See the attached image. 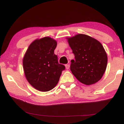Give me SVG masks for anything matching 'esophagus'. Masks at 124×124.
Segmentation results:
<instances>
[{"label":"esophagus","mask_w":124,"mask_h":124,"mask_svg":"<svg viewBox=\"0 0 124 124\" xmlns=\"http://www.w3.org/2000/svg\"><path fill=\"white\" fill-rule=\"evenodd\" d=\"M65 67L66 69H69L70 68V65L69 64H66V65H65Z\"/></svg>","instance_id":"1"}]
</instances>
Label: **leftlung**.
<instances>
[{
  "instance_id": "8db88e82",
  "label": "left lung",
  "mask_w": 124,
  "mask_h": 124,
  "mask_svg": "<svg viewBox=\"0 0 124 124\" xmlns=\"http://www.w3.org/2000/svg\"><path fill=\"white\" fill-rule=\"evenodd\" d=\"M67 39L75 56L70 65L75 77L86 85L99 81L108 63L107 54L102 44L85 34H79Z\"/></svg>"
}]
</instances>
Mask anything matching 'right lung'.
Here are the masks:
<instances>
[{
    "mask_svg": "<svg viewBox=\"0 0 124 124\" xmlns=\"http://www.w3.org/2000/svg\"><path fill=\"white\" fill-rule=\"evenodd\" d=\"M57 42L50 37L31 43L23 59L24 74L29 84L40 92H48L57 85L65 67L58 63L54 50Z\"/></svg>",
    "mask_w": 124,
    "mask_h": 124,
    "instance_id": "obj_1",
    "label": "right lung"
}]
</instances>
